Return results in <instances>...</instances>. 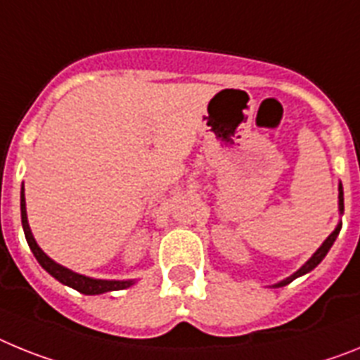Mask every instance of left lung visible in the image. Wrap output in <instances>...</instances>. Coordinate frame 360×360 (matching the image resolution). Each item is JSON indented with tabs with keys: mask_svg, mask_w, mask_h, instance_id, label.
<instances>
[{
	"mask_svg": "<svg viewBox=\"0 0 360 360\" xmlns=\"http://www.w3.org/2000/svg\"><path fill=\"white\" fill-rule=\"evenodd\" d=\"M339 210H340V214H342V212H345V195H342V184H339ZM339 232H340V224H339V226L335 228V230H333V232L330 233V236H328V239L324 240L323 246H321V248H319L314 255H311L310 261L306 262V264H304V266L301 268V270H297L295 274L292 275V277H288V279H284L283 283L275 284V286H284V284L292 283V281H293V279H297V277H301V275H304V274H308V271L314 270V268L317 266L319 262H321V261H323L324 257H326L328 250H330V248H331V245H333V243H335V239H337V236H339Z\"/></svg>",
	"mask_w": 360,
	"mask_h": 360,
	"instance_id": "obj_1",
	"label": "left lung"
}]
</instances>
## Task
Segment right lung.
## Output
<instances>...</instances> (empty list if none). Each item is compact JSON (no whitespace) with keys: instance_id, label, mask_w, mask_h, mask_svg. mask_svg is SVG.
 I'll return each instance as SVG.
<instances>
[{"instance_id":"right-lung-1","label":"right lung","mask_w":360,"mask_h":360,"mask_svg":"<svg viewBox=\"0 0 360 360\" xmlns=\"http://www.w3.org/2000/svg\"><path fill=\"white\" fill-rule=\"evenodd\" d=\"M21 224H23V232L25 237H27V243H29L30 250H32L34 257L37 259V262L49 271L52 277L59 281V283L67 284L70 288L77 290V292L85 293V295H98V293L105 292H115V290H124L128 286H132L134 281H101V279H90V277H85V275L74 274V271L67 270L65 266L54 262L49 255L43 252L37 243L34 240L32 232L29 228V221H27V208H25V193L23 188H21Z\"/></svg>"}]
</instances>
